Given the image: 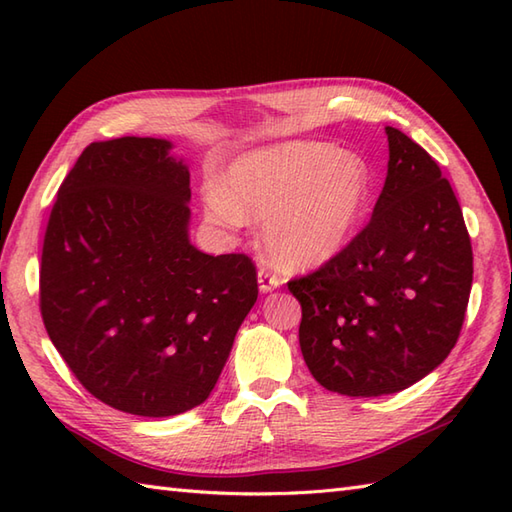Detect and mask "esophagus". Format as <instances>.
<instances>
[{"label": "esophagus", "mask_w": 512, "mask_h": 512, "mask_svg": "<svg viewBox=\"0 0 512 512\" xmlns=\"http://www.w3.org/2000/svg\"><path fill=\"white\" fill-rule=\"evenodd\" d=\"M257 284H259V290H262L264 295H266V292H273V290H277L281 286V277H277L275 273H270L268 268H259Z\"/></svg>", "instance_id": "1"}]
</instances>
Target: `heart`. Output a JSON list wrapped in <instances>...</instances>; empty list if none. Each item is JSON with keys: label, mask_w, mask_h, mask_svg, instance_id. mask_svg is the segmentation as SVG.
<instances>
[{"label": "heart", "mask_w": 512, "mask_h": 512, "mask_svg": "<svg viewBox=\"0 0 512 512\" xmlns=\"http://www.w3.org/2000/svg\"><path fill=\"white\" fill-rule=\"evenodd\" d=\"M369 198V169L323 143L268 145L237 156L206 184V217L220 226L264 220L262 244L286 270L323 266L350 242Z\"/></svg>", "instance_id": "1"}]
</instances>
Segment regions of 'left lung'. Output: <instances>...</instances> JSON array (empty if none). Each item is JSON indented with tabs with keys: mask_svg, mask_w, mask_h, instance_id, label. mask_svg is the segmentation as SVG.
Instances as JSON below:
<instances>
[{
	"mask_svg": "<svg viewBox=\"0 0 512 512\" xmlns=\"http://www.w3.org/2000/svg\"><path fill=\"white\" fill-rule=\"evenodd\" d=\"M389 162L372 220L350 246L295 279L299 345L325 389L396 394L431 374L458 341L473 250L449 180L427 151L385 127Z\"/></svg>",
	"mask_w": 512,
	"mask_h": 512,
	"instance_id": "obj_1",
	"label": "left lung"
}]
</instances>
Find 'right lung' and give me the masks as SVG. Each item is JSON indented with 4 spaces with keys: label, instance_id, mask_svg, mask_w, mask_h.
<instances>
[{
    "label": "right lung",
    "instance_id": "1",
    "mask_svg": "<svg viewBox=\"0 0 512 512\" xmlns=\"http://www.w3.org/2000/svg\"><path fill=\"white\" fill-rule=\"evenodd\" d=\"M189 202L171 140H101L63 180L43 239L50 341L94 398L134 416L202 405L257 301L246 255L191 244Z\"/></svg>",
    "mask_w": 512,
    "mask_h": 512
}]
</instances>
